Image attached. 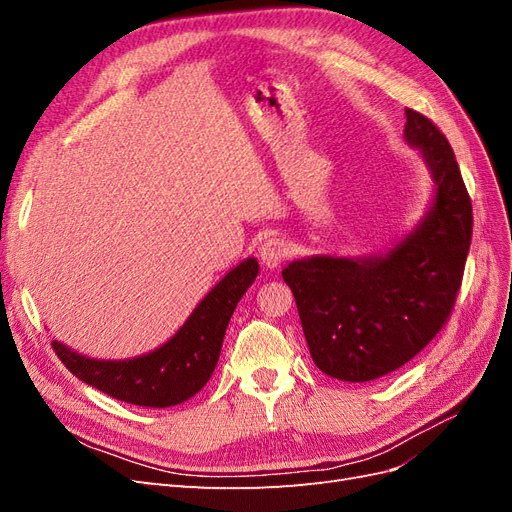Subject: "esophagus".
I'll list each match as a JSON object with an SVG mask.
<instances>
[{"label": "esophagus", "mask_w": 512, "mask_h": 512, "mask_svg": "<svg viewBox=\"0 0 512 512\" xmlns=\"http://www.w3.org/2000/svg\"><path fill=\"white\" fill-rule=\"evenodd\" d=\"M258 254H260L262 265L267 269H277L290 256V245L280 237H273L262 243Z\"/></svg>", "instance_id": "34e87169"}]
</instances>
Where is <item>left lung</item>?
Returning a JSON list of instances; mask_svg holds the SVG:
<instances>
[{
	"mask_svg": "<svg viewBox=\"0 0 512 512\" xmlns=\"http://www.w3.org/2000/svg\"><path fill=\"white\" fill-rule=\"evenodd\" d=\"M404 138L433 179L431 207L391 250L309 256L282 271L324 374L369 382L406 365L451 316L472 241V203L446 136L406 108Z\"/></svg>",
	"mask_w": 512,
	"mask_h": 512,
	"instance_id": "8db88e82",
	"label": "left lung"
}]
</instances>
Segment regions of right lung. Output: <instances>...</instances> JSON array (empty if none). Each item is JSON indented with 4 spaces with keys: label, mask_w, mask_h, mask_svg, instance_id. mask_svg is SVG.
Returning <instances> with one entry per match:
<instances>
[{
    "label": "right lung",
    "mask_w": 512,
    "mask_h": 512,
    "mask_svg": "<svg viewBox=\"0 0 512 512\" xmlns=\"http://www.w3.org/2000/svg\"><path fill=\"white\" fill-rule=\"evenodd\" d=\"M258 260L230 269L196 305L183 327L160 348L134 359H91L53 339V350L72 374L119 401L170 408L194 397L218 365L226 327L237 303L258 275Z\"/></svg>",
    "instance_id": "1"
}]
</instances>
